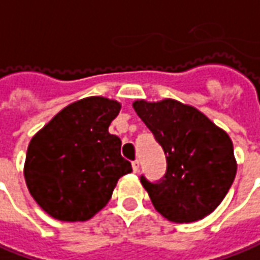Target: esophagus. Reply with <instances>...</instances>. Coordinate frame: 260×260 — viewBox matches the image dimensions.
I'll list each match as a JSON object with an SVG mask.
<instances>
[{"instance_id": "esophagus-1", "label": "esophagus", "mask_w": 260, "mask_h": 260, "mask_svg": "<svg viewBox=\"0 0 260 260\" xmlns=\"http://www.w3.org/2000/svg\"><path fill=\"white\" fill-rule=\"evenodd\" d=\"M132 169H134V172L137 174L138 171H139V160L135 159L134 162H132Z\"/></svg>"}]
</instances>
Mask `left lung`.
Wrapping results in <instances>:
<instances>
[{
    "mask_svg": "<svg viewBox=\"0 0 260 260\" xmlns=\"http://www.w3.org/2000/svg\"><path fill=\"white\" fill-rule=\"evenodd\" d=\"M167 156V174L156 183L141 176L155 209L178 223L204 219L226 197L236 175L234 144L195 107L176 100L132 104Z\"/></svg>",
    "mask_w": 260,
    "mask_h": 260,
    "instance_id": "left-lung-1",
    "label": "left lung"
}]
</instances>
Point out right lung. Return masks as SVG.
I'll return each instance as SVG.
<instances>
[{"mask_svg": "<svg viewBox=\"0 0 260 260\" xmlns=\"http://www.w3.org/2000/svg\"><path fill=\"white\" fill-rule=\"evenodd\" d=\"M119 111L118 101L88 96L63 108L32 137L24 176L49 216L91 219L109 202L118 179L132 172L121 156V139L108 132Z\"/></svg>", "mask_w": 260, "mask_h": 260, "instance_id": "right-lung-1", "label": "right lung"}]
</instances>
